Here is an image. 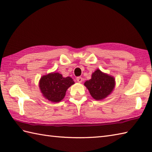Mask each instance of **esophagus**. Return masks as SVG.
I'll return each instance as SVG.
<instances>
[{"label": "esophagus", "mask_w": 152, "mask_h": 152, "mask_svg": "<svg viewBox=\"0 0 152 152\" xmlns=\"http://www.w3.org/2000/svg\"><path fill=\"white\" fill-rule=\"evenodd\" d=\"M76 80H77V82H78L81 83L83 81V78H82V77H77Z\"/></svg>", "instance_id": "1"}]
</instances>
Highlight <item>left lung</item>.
<instances>
[{
    "label": "left lung",
    "instance_id": "obj_1",
    "mask_svg": "<svg viewBox=\"0 0 152 152\" xmlns=\"http://www.w3.org/2000/svg\"><path fill=\"white\" fill-rule=\"evenodd\" d=\"M115 79L113 76L96 69L92 74L91 78L84 83L90 93L95 100H102L109 95L115 87Z\"/></svg>",
    "mask_w": 152,
    "mask_h": 152
}]
</instances>
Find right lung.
I'll return each instance as SVG.
<instances>
[{
    "label": "right lung",
    "instance_id": "right-lung-1",
    "mask_svg": "<svg viewBox=\"0 0 152 152\" xmlns=\"http://www.w3.org/2000/svg\"><path fill=\"white\" fill-rule=\"evenodd\" d=\"M74 83V82L70 77L64 78L62 74L52 72L42 77L39 88L46 99L53 102H58L64 99L66 90Z\"/></svg>",
    "mask_w": 152,
    "mask_h": 152
}]
</instances>
